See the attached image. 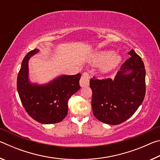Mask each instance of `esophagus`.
<instances>
[{"label": "esophagus", "mask_w": 160, "mask_h": 160, "mask_svg": "<svg viewBox=\"0 0 160 160\" xmlns=\"http://www.w3.org/2000/svg\"><path fill=\"white\" fill-rule=\"evenodd\" d=\"M89 83H90V75H89L88 72H83V74L80 80V86L82 87V88H84V87L88 86Z\"/></svg>", "instance_id": "esophagus-1"}]
</instances>
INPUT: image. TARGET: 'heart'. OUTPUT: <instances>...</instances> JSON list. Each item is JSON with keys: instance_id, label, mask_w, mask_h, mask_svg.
<instances>
[{"instance_id": "1", "label": "heart", "mask_w": 160, "mask_h": 160, "mask_svg": "<svg viewBox=\"0 0 160 160\" xmlns=\"http://www.w3.org/2000/svg\"><path fill=\"white\" fill-rule=\"evenodd\" d=\"M92 61L95 64H102L103 72H109L115 69L121 61V57L118 54H113L110 51H101L93 56Z\"/></svg>"}]
</instances>
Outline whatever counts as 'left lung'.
Here are the masks:
<instances>
[{
  "label": "left lung",
  "mask_w": 160,
  "mask_h": 160,
  "mask_svg": "<svg viewBox=\"0 0 160 160\" xmlns=\"http://www.w3.org/2000/svg\"><path fill=\"white\" fill-rule=\"evenodd\" d=\"M131 58L112 78L90 80L92 91V107L99 121L118 125L128 119L138 109L145 95V69L141 58L133 49Z\"/></svg>",
  "instance_id": "obj_1"
}]
</instances>
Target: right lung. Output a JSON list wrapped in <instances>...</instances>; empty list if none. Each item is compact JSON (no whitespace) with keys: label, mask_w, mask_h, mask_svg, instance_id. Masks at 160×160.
I'll use <instances>...</instances> for the list:
<instances>
[{"label":"right lung","mask_w":160,"mask_h":160,"mask_svg":"<svg viewBox=\"0 0 160 160\" xmlns=\"http://www.w3.org/2000/svg\"><path fill=\"white\" fill-rule=\"evenodd\" d=\"M39 50H32L22 62L18 75L17 88L22 104L27 113L44 124L61 121L68 113L70 97L80 90L81 74L61 75L44 85L32 84L28 78V61Z\"/></svg>","instance_id":"right-lung-1"}]
</instances>
